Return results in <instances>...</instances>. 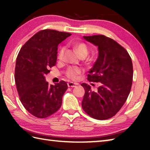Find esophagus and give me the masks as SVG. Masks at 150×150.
Wrapping results in <instances>:
<instances>
[{
	"mask_svg": "<svg viewBox=\"0 0 150 150\" xmlns=\"http://www.w3.org/2000/svg\"><path fill=\"white\" fill-rule=\"evenodd\" d=\"M77 83H72V82H69L67 83V85L69 87H75L76 85H77Z\"/></svg>",
	"mask_w": 150,
	"mask_h": 150,
	"instance_id": "esophagus-1",
	"label": "esophagus"
}]
</instances>
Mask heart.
<instances>
[{
  "mask_svg": "<svg viewBox=\"0 0 150 150\" xmlns=\"http://www.w3.org/2000/svg\"><path fill=\"white\" fill-rule=\"evenodd\" d=\"M73 48L75 51V52L77 53V55L80 57H86L87 56L88 54V48L87 45H86L85 43L83 42H77L73 45ZM65 50V47H62L59 49V52L57 54V58L58 59H62L63 57V54H64ZM82 73V70L79 68L77 67H69L67 71V76L70 79H77L78 75H81Z\"/></svg>",
  "mask_w": 150,
  "mask_h": 150,
  "instance_id": "1",
  "label": "heart"
}]
</instances>
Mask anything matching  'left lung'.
<instances>
[{
    "mask_svg": "<svg viewBox=\"0 0 150 150\" xmlns=\"http://www.w3.org/2000/svg\"><path fill=\"white\" fill-rule=\"evenodd\" d=\"M83 38L98 50L87 79L101 84L96 92L87 83L81 84L85 91L81 105L92 118L106 120L115 116L128 98L132 84V62L128 52L114 40L103 35Z\"/></svg>",
    "mask_w": 150,
    "mask_h": 150,
    "instance_id": "left-lung-1",
    "label": "left lung"
}]
</instances>
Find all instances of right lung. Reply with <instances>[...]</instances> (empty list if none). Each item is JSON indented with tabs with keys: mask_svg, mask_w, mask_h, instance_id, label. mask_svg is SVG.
<instances>
[{
	"mask_svg": "<svg viewBox=\"0 0 150 150\" xmlns=\"http://www.w3.org/2000/svg\"><path fill=\"white\" fill-rule=\"evenodd\" d=\"M71 34L54 30L36 33L18 55L15 82L24 108L37 118L48 117L59 110L67 84L64 81L49 85L45 75L56 64L57 46Z\"/></svg>",
	"mask_w": 150,
	"mask_h": 150,
	"instance_id": "right-lung-1",
	"label": "right lung"
}]
</instances>
